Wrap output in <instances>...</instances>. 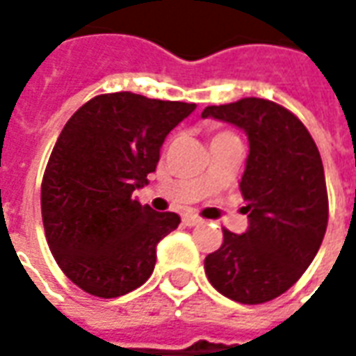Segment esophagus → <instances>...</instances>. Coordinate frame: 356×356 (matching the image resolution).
<instances>
[{
    "instance_id": "1",
    "label": "esophagus",
    "mask_w": 356,
    "mask_h": 356,
    "mask_svg": "<svg viewBox=\"0 0 356 356\" xmlns=\"http://www.w3.org/2000/svg\"><path fill=\"white\" fill-rule=\"evenodd\" d=\"M183 223L186 227H194V225L202 223V219L198 216H193V213H186V216H183Z\"/></svg>"
}]
</instances>
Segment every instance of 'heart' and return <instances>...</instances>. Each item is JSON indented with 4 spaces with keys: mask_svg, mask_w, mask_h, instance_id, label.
<instances>
[{
    "mask_svg": "<svg viewBox=\"0 0 356 356\" xmlns=\"http://www.w3.org/2000/svg\"><path fill=\"white\" fill-rule=\"evenodd\" d=\"M225 135H232V133H227V131H221V133H217L216 137L213 139H217V137H225Z\"/></svg>",
    "mask_w": 356,
    "mask_h": 356,
    "instance_id": "1",
    "label": "heart"
}]
</instances>
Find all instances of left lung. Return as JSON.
Returning <instances> with one entry per match:
<instances>
[{
  "label": "left lung",
  "instance_id": "1",
  "mask_svg": "<svg viewBox=\"0 0 356 356\" xmlns=\"http://www.w3.org/2000/svg\"><path fill=\"white\" fill-rule=\"evenodd\" d=\"M248 135L250 154L240 181L248 231L223 229V244L204 261L211 286L225 298L257 305L298 282L328 225V194L321 152L311 133L280 104L257 97L208 106Z\"/></svg>",
  "mask_w": 356,
  "mask_h": 356
}]
</instances>
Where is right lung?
Instances as JSON below:
<instances>
[{"mask_svg":"<svg viewBox=\"0 0 356 356\" xmlns=\"http://www.w3.org/2000/svg\"><path fill=\"white\" fill-rule=\"evenodd\" d=\"M194 108L106 93L63 127L43 173V229L58 267L83 291L120 298L152 275L156 246L181 217L140 206L131 194L147 185L168 133Z\"/></svg>","mask_w":356,"mask_h":356,"instance_id":"1","label":"right lung"}]
</instances>
